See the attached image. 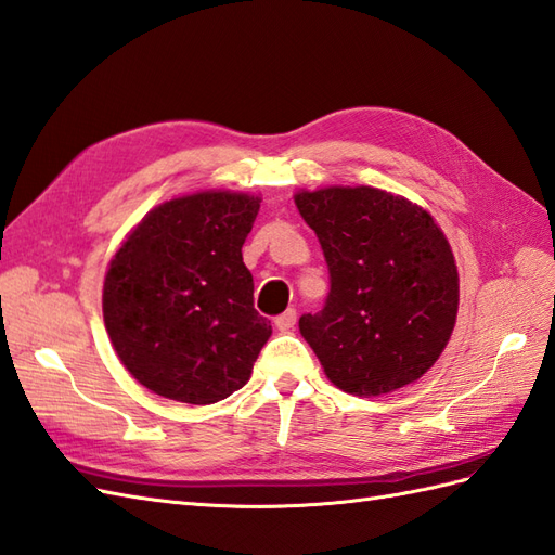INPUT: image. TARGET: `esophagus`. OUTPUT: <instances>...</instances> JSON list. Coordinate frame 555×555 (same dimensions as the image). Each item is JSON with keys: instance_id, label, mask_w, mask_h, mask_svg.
<instances>
[{"instance_id": "obj_1", "label": "esophagus", "mask_w": 555, "mask_h": 555, "mask_svg": "<svg viewBox=\"0 0 555 555\" xmlns=\"http://www.w3.org/2000/svg\"><path fill=\"white\" fill-rule=\"evenodd\" d=\"M295 321H297V311H295V309H286V311H283V314H279V317L274 319L276 328H279L281 333L293 331V328H295Z\"/></svg>"}]
</instances>
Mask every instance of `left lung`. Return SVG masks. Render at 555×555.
I'll list each match as a JSON object with an SVG mask.
<instances>
[{
  "label": "left lung",
  "instance_id": "8db88e82",
  "mask_svg": "<svg viewBox=\"0 0 555 555\" xmlns=\"http://www.w3.org/2000/svg\"><path fill=\"white\" fill-rule=\"evenodd\" d=\"M317 232L331 293L300 333L325 375L353 396H379L420 379L454 328L460 276L434 218L375 188L297 192Z\"/></svg>",
  "mask_w": 555,
  "mask_h": 555
}]
</instances>
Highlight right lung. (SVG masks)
I'll list each match as a JSON object with an SVG mask.
<instances>
[{
	"label": "right lung",
	"mask_w": 555,
	"mask_h": 555,
	"mask_svg": "<svg viewBox=\"0 0 555 555\" xmlns=\"http://www.w3.org/2000/svg\"><path fill=\"white\" fill-rule=\"evenodd\" d=\"M260 196L198 192L152 208L109 262L105 328L142 387L208 405L248 382L272 325L244 264Z\"/></svg>",
	"instance_id": "add662e5"
}]
</instances>
